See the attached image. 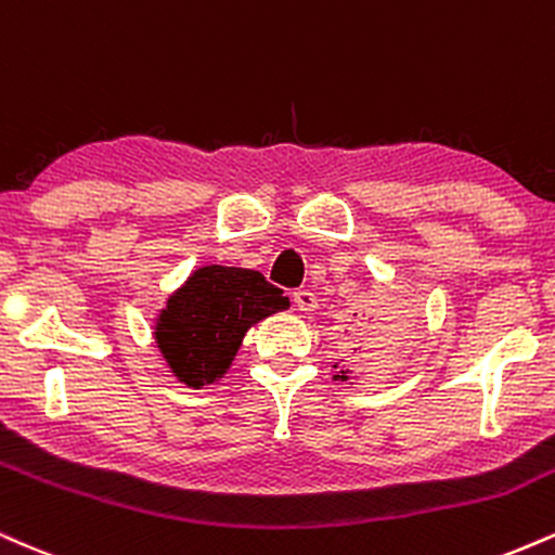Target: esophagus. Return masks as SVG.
Listing matches in <instances>:
<instances>
[{
	"instance_id": "esophagus-1",
	"label": "esophagus",
	"mask_w": 555,
	"mask_h": 555,
	"mask_svg": "<svg viewBox=\"0 0 555 555\" xmlns=\"http://www.w3.org/2000/svg\"><path fill=\"white\" fill-rule=\"evenodd\" d=\"M293 304H296V309L304 311V314H311V311L317 309V296L311 291H296L293 293Z\"/></svg>"
}]
</instances>
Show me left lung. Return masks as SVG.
Wrapping results in <instances>:
<instances>
[{
	"label": "left lung",
	"mask_w": 555,
	"mask_h": 555,
	"mask_svg": "<svg viewBox=\"0 0 555 555\" xmlns=\"http://www.w3.org/2000/svg\"><path fill=\"white\" fill-rule=\"evenodd\" d=\"M358 317V314H353ZM369 317V314H363ZM410 317L408 309H395L392 314L363 319V327L356 330L353 335V356L358 358L361 366H374V369H389V363H395L400 358L402 348H405L410 337ZM340 379H350V371H340Z\"/></svg>",
	"instance_id": "8db88e82"
}]
</instances>
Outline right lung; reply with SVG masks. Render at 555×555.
<instances>
[{
    "label": "right lung",
    "mask_w": 555,
    "mask_h": 555,
    "mask_svg": "<svg viewBox=\"0 0 555 555\" xmlns=\"http://www.w3.org/2000/svg\"><path fill=\"white\" fill-rule=\"evenodd\" d=\"M288 306L262 272L205 264L168 296L153 337L176 379L202 389L223 379L254 324Z\"/></svg>",
    "instance_id": "1"
}]
</instances>
